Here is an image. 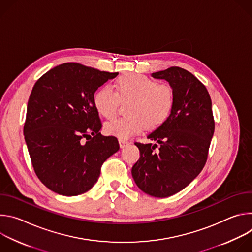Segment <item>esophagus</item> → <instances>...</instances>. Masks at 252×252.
<instances>
[{"instance_id":"1","label":"esophagus","mask_w":252,"mask_h":252,"mask_svg":"<svg viewBox=\"0 0 252 252\" xmlns=\"http://www.w3.org/2000/svg\"><path fill=\"white\" fill-rule=\"evenodd\" d=\"M119 143H120L121 149H124V148H126V147H127L129 145L128 141H126V140H123V139H120Z\"/></svg>"}]
</instances>
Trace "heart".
I'll use <instances>...</instances> for the list:
<instances>
[{"mask_svg":"<svg viewBox=\"0 0 252 252\" xmlns=\"http://www.w3.org/2000/svg\"><path fill=\"white\" fill-rule=\"evenodd\" d=\"M116 93L107 86L99 88L94 94V105L97 114L113 119L120 100L130 99L126 107L129 117L116 119L105 124L106 134L126 140L142 132L147 127L157 129L170 117L175 94L172 88L158 84L155 79L141 74H125L115 83Z\"/></svg>","mask_w":252,"mask_h":252,"instance_id":"b5f03b06","label":"heart"}]
</instances>
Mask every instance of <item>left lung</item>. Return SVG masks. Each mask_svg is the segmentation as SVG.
Returning a JSON list of instances; mask_svg holds the SVG:
<instances>
[{"label":"left lung","mask_w":252,"mask_h":252,"mask_svg":"<svg viewBox=\"0 0 252 252\" xmlns=\"http://www.w3.org/2000/svg\"><path fill=\"white\" fill-rule=\"evenodd\" d=\"M152 76L169 84L175 103L168 120L148 135L155 145L134 143L140 157L131 174L140 190L162 198L184 189L202 170L214 121L209 94L189 71L171 66Z\"/></svg>","instance_id":"obj_1"}]
</instances>
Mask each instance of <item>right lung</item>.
Here are the masks:
<instances>
[{
    "mask_svg": "<svg viewBox=\"0 0 252 252\" xmlns=\"http://www.w3.org/2000/svg\"><path fill=\"white\" fill-rule=\"evenodd\" d=\"M118 75L65 63L34 84L24 135L34 172L52 191L64 196L87 192L97 182L101 164L120 150L115 136L100 133L94 105L96 90Z\"/></svg>",
    "mask_w": 252,
    "mask_h": 252,
    "instance_id": "obj_1",
    "label": "right lung"
}]
</instances>
